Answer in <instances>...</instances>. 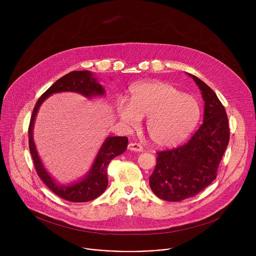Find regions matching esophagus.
<instances>
[{"instance_id":"34e87169","label":"esophagus","mask_w":256,"mask_h":256,"mask_svg":"<svg viewBox=\"0 0 256 256\" xmlns=\"http://www.w3.org/2000/svg\"><path fill=\"white\" fill-rule=\"evenodd\" d=\"M128 150H132V151H134V152H142V147L138 142H130L128 144Z\"/></svg>"}]
</instances>
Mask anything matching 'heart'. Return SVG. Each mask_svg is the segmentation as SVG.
Returning a JSON list of instances; mask_svg holds the SVG:
<instances>
[{
    "mask_svg": "<svg viewBox=\"0 0 256 256\" xmlns=\"http://www.w3.org/2000/svg\"><path fill=\"white\" fill-rule=\"evenodd\" d=\"M118 112L122 122L136 128L148 118L147 132L160 147H173L186 140L200 118L196 99L181 93L165 82H144L130 89V103L118 101Z\"/></svg>",
    "mask_w": 256,
    "mask_h": 256,
    "instance_id": "heart-1",
    "label": "heart"
}]
</instances>
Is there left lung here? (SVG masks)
Wrapping results in <instances>:
<instances>
[{
  "label": "left lung",
  "mask_w": 256,
  "mask_h": 256,
  "mask_svg": "<svg viewBox=\"0 0 256 256\" xmlns=\"http://www.w3.org/2000/svg\"><path fill=\"white\" fill-rule=\"evenodd\" d=\"M202 91L204 122L192 138L178 148L157 152L150 188L161 200L180 202L196 196L216 178V170L229 144L225 107L200 79L188 74Z\"/></svg>",
  "instance_id": "1"
}]
</instances>
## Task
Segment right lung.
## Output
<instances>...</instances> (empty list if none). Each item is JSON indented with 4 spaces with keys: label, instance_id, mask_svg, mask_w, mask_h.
I'll use <instances>...</instances> for the list:
<instances>
[{
    "label": "right lung",
    "instance_id": "1",
    "mask_svg": "<svg viewBox=\"0 0 256 256\" xmlns=\"http://www.w3.org/2000/svg\"><path fill=\"white\" fill-rule=\"evenodd\" d=\"M60 92H76L87 98L93 96H102L105 93L104 88L93 77L89 70H72L54 83L36 102L30 118L28 138L29 150L33 159L34 167L38 175L44 182V184L58 196L72 202H85L92 200L101 196L108 184L107 167L112 159L122 154L128 148L126 136H108L93 162L88 174L82 180L68 186L58 184L54 179L44 169V164L36 151L33 140V126L36 114L44 101L54 93Z\"/></svg>",
    "mask_w": 256,
    "mask_h": 256
}]
</instances>
